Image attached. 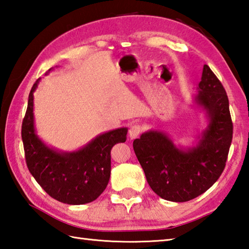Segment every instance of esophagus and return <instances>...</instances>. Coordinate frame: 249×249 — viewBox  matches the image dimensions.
Here are the masks:
<instances>
[{
  "label": "esophagus",
  "instance_id": "esophagus-1",
  "mask_svg": "<svg viewBox=\"0 0 249 249\" xmlns=\"http://www.w3.org/2000/svg\"><path fill=\"white\" fill-rule=\"evenodd\" d=\"M141 133H142V126H141V125H138V124L131 126L129 131H128L130 139H135L136 137L139 136Z\"/></svg>",
  "mask_w": 249,
  "mask_h": 249
}]
</instances>
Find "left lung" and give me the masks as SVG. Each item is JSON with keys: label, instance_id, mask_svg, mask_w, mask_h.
Returning <instances> with one entry per match:
<instances>
[{"label": "left lung", "instance_id": "8db88e82", "mask_svg": "<svg viewBox=\"0 0 249 249\" xmlns=\"http://www.w3.org/2000/svg\"><path fill=\"white\" fill-rule=\"evenodd\" d=\"M194 103L208 125L190 147L177 146L166 133L149 130L133 143L150 187L160 198L185 202L205 193L223 173L233 134L229 99L214 72L203 66Z\"/></svg>", "mask_w": 249, "mask_h": 249}]
</instances>
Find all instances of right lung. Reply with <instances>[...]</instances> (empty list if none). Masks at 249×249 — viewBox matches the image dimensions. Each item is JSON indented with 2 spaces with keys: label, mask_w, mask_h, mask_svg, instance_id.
Here are the masks:
<instances>
[{
  "label": "right lung",
  "mask_w": 249,
  "mask_h": 249,
  "mask_svg": "<svg viewBox=\"0 0 249 249\" xmlns=\"http://www.w3.org/2000/svg\"><path fill=\"white\" fill-rule=\"evenodd\" d=\"M38 82L39 79L30 92L21 129L26 166L36 182L53 199L72 205L92 202L108 185L111 149L126 141L128 129L122 127L100 134L77 151L62 152L50 147L37 136L34 125L33 93Z\"/></svg>",
  "instance_id": "add662e5"
}]
</instances>
